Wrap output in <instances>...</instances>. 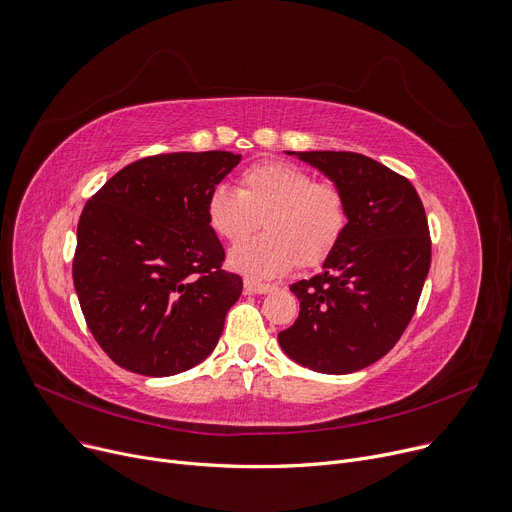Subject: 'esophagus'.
<instances>
[{
  "mask_svg": "<svg viewBox=\"0 0 512 512\" xmlns=\"http://www.w3.org/2000/svg\"><path fill=\"white\" fill-rule=\"evenodd\" d=\"M244 291H247L249 295H265V293L276 291V286L274 284H263V282H257V280H244Z\"/></svg>",
  "mask_w": 512,
  "mask_h": 512,
  "instance_id": "1",
  "label": "esophagus"
}]
</instances>
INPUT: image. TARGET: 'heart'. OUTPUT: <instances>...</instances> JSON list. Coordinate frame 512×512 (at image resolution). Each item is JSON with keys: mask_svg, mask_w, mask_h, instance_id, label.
<instances>
[{"mask_svg": "<svg viewBox=\"0 0 512 512\" xmlns=\"http://www.w3.org/2000/svg\"><path fill=\"white\" fill-rule=\"evenodd\" d=\"M259 217L265 234L236 244L228 263L251 280H270L299 261L318 265L335 251L347 205L337 184L316 182L314 173L286 161L253 165L242 171L238 190L219 184L207 196V221L224 240H242Z\"/></svg>", "mask_w": 512, "mask_h": 512, "instance_id": "1", "label": "heart"}]
</instances>
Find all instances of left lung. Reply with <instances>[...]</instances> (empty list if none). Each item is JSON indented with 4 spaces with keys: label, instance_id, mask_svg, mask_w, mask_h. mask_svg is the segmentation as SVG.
Segmentation results:
<instances>
[{
    "label": "left lung",
    "instance_id": "obj_1",
    "mask_svg": "<svg viewBox=\"0 0 512 512\" xmlns=\"http://www.w3.org/2000/svg\"><path fill=\"white\" fill-rule=\"evenodd\" d=\"M286 154L322 171L345 196L347 226L322 272L291 284L299 318L278 343L324 374L362 370L402 337L431 268L425 207L399 173L358 152Z\"/></svg>",
    "mask_w": 512,
    "mask_h": 512
}]
</instances>
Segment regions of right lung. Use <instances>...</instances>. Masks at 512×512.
<instances>
[{
	"mask_svg": "<svg viewBox=\"0 0 512 512\" xmlns=\"http://www.w3.org/2000/svg\"><path fill=\"white\" fill-rule=\"evenodd\" d=\"M240 163L226 150L123 167L87 201L73 282L87 328L121 368L171 376L215 349L242 278L207 221V196Z\"/></svg>",
	"mask_w": 512,
	"mask_h": 512,
	"instance_id": "add662e5",
	"label": "right lung"
}]
</instances>
